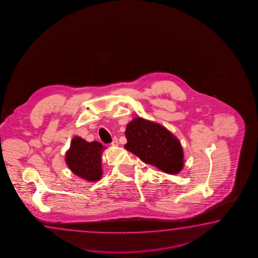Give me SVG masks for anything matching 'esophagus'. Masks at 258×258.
<instances>
[{"label": "esophagus", "instance_id": "1", "mask_svg": "<svg viewBox=\"0 0 258 258\" xmlns=\"http://www.w3.org/2000/svg\"><path fill=\"white\" fill-rule=\"evenodd\" d=\"M111 146H113V147H117L118 146V139H117L116 137L113 138V140L111 142Z\"/></svg>", "mask_w": 258, "mask_h": 258}]
</instances>
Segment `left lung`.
<instances>
[{
  "label": "left lung",
  "mask_w": 258,
  "mask_h": 258,
  "mask_svg": "<svg viewBox=\"0 0 258 258\" xmlns=\"http://www.w3.org/2000/svg\"><path fill=\"white\" fill-rule=\"evenodd\" d=\"M125 149L142 161L168 174H177L184 166L183 150L177 137L161 124L141 117L126 126Z\"/></svg>",
  "instance_id": "1"
}]
</instances>
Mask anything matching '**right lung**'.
Instances as JSON below:
<instances>
[{
  "label": "right lung",
  "instance_id": "add662e5",
  "mask_svg": "<svg viewBox=\"0 0 258 258\" xmlns=\"http://www.w3.org/2000/svg\"><path fill=\"white\" fill-rule=\"evenodd\" d=\"M105 149L99 142L74 137L67 151L66 163L71 171L87 181H98L102 175L101 153Z\"/></svg>",
  "mask_w": 258,
  "mask_h": 258
}]
</instances>
